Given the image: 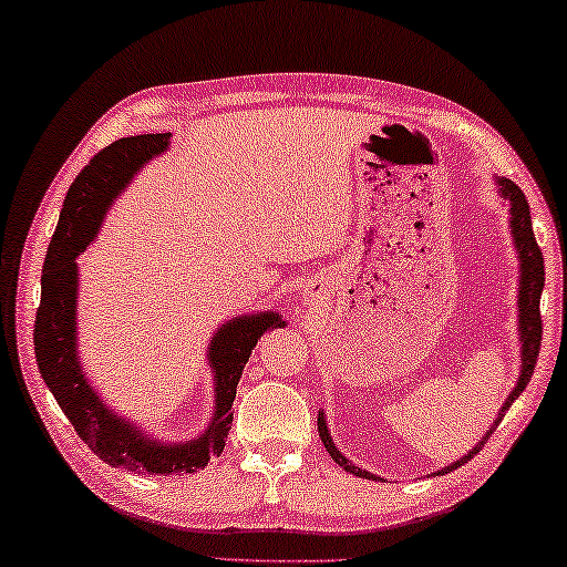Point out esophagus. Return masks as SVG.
<instances>
[{"instance_id": "obj_1", "label": "esophagus", "mask_w": 567, "mask_h": 567, "mask_svg": "<svg viewBox=\"0 0 567 567\" xmlns=\"http://www.w3.org/2000/svg\"><path fill=\"white\" fill-rule=\"evenodd\" d=\"M309 296H311V299H317V296H319V291L313 289V284H311V291H309Z\"/></svg>"}]
</instances>
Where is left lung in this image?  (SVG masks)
Returning a JSON list of instances; mask_svg holds the SVG:
<instances>
[{
  "label": "left lung",
  "mask_w": 567,
  "mask_h": 567,
  "mask_svg": "<svg viewBox=\"0 0 567 567\" xmlns=\"http://www.w3.org/2000/svg\"><path fill=\"white\" fill-rule=\"evenodd\" d=\"M494 185H496V195L504 199V207H507V213H509V235H512V246H515L517 264H519V278H517V334L519 337L517 339H519L522 364H519L515 388H512V393L502 403L499 413H496L494 423L489 425V431H486L482 439L474 443V449H468L458 461L439 468L435 474L454 472V468L466 464L468 458H474L478 451H482L484 441L494 433V429L499 425L504 413L509 411V405L522 395V390L527 388L529 378H533L535 362L539 354V339H543V321H539V296H543V289H545V260H543V254H539V246H537L535 233H533L529 205H527L525 195H522V189L512 179L494 177ZM317 425H319V439H321V443H324V449L329 451V456H332L337 464L344 468V472H350L360 478H372V482L374 478H380L370 472H364V468H360L357 464H352L347 456H342V451L334 446L332 433H329V423H327L324 411H319Z\"/></svg>",
  "instance_id": "left-lung-1"
}]
</instances>
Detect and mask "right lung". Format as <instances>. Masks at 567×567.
Here are the masks:
<instances>
[{
  "mask_svg": "<svg viewBox=\"0 0 567 567\" xmlns=\"http://www.w3.org/2000/svg\"><path fill=\"white\" fill-rule=\"evenodd\" d=\"M172 134L126 136L99 152L68 189L52 235L42 299L34 321V357L60 411L73 423L95 456L134 474H195L220 456L233 423V400L243 368L264 332L286 327L278 311L240 313L223 321L207 344L213 372V415L205 431L189 441H164L138 429L91 385L78 350V256L99 238V230L121 193L146 164L169 150Z\"/></svg>",
  "mask_w": 567,
  "mask_h": 567,
  "instance_id": "obj_1",
  "label": "right lung"
}]
</instances>
